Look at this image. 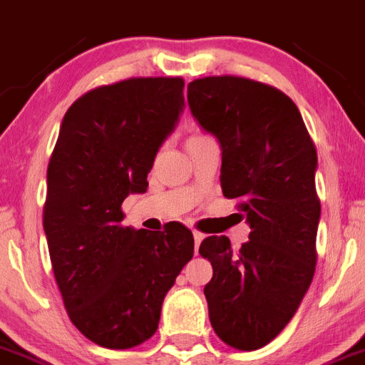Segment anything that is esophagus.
Segmentation results:
<instances>
[{"mask_svg":"<svg viewBox=\"0 0 365 365\" xmlns=\"http://www.w3.org/2000/svg\"><path fill=\"white\" fill-rule=\"evenodd\" d=\"M202 238H204L202 232L193 231V240H195V251H199V245H200V242H202Z\"/></svg>","mask_w":365,"mask_h":365,"instance_id":"obj_1","label":"esophagus"}]
</instances>
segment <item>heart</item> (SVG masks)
Returning <instances> with one entry per match:
<instances>
[{
    "mask_svg": "<svg viewBox=\"0 0 365 365\" xmlns=\"http://www.w3.org/2000/svg\"><path fill=\"white\" fill-rule=\"evenodd\" d=\"M193 138H202V134H193V136H190L188 140H193Z\"/></svg>",
    "mask_w": 365,
    "mask_h": 365,
    "instance_id": "obj_1",
    "label": "heart"
}]
</instances>
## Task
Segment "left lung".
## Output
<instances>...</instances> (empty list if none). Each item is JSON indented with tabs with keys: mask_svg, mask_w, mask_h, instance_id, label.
I'll return each instance as SVG.
<instances>
[{
	"mask_svg": "<svg viewBox=\"0 0 365 365\" xmlns=\"http://www.w3.org/2000/svg\"><path fill=\"white\" fill-rule=\"evenodd\" d=\"M188 103L220 143L222 193L251 225L238 251L227 237L200 244L213 267L204 287L210 321L225 344L255 351L289 324L314 277L317 150L296 103L263 82L204 76L188 84Z\"/></svg>",
	"mask_w": 365,
	"mask_h": 365,
	"instance_id": "left-lung-1",
	"label": "left lung"
}]
</instances>
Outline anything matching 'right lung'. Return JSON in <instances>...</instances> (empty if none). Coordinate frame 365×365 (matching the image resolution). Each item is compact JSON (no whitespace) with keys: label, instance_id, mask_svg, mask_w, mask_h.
<instances>
[{"label":"right lung","instance_id":"right-lung-1","mask_svg":"<svg viewBox=\"0 0 365 365\" xmlns=\"http://www.w3.org/2000/svg\"><path fill=\"white\" fill-rule=\"evenodd\" d=\"M180 76H138L73 102L48 165L43 225L66 312L109 349L155 333L163 299L193 256L179 222L165 231L123 225L121 202L147 192V175L185 107Z\"/></svg>","mask_w":365,"mask_h":365}]
</instances>
